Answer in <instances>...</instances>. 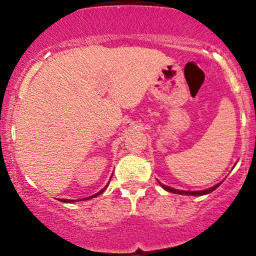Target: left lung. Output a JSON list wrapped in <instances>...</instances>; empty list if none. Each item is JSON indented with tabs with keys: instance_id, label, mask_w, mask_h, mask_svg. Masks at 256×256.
<instances>
[{
	"instance_id": "left-lung-1",
	"label": "left lung",
	"mask_w": 256,
	"mask_h": 256,
	"mask_svg": "<svg viewBox=\"0 0 256 256\" xmlns=\"http://www.w3.org/2000/svg\"><path fill=\"white\" fill-rule=\"evenodd\" d=\"M220 184H222V183L214 185V186L210 188V189H207V190H202V192H184V190L173 189V188H170V186H167V185H162V184H161V186H162L165 190H167V192H173V194H180V195H195V196H201V195H206V194L212 192L213 190H216V188H218Z\"/></svg>"
}]
</instances>
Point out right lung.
Instances as JSON below:
<instances>
[{
  "label": "right lung",
  "instance_id": "1",
  "mask_svg": "<svg viewBox=\"0 0 256 256\" xmlns=\"http://www.w3.org/2000/svg\"><path fill=\"white\" fill-rule=\"evenodd\" d=\"M104 190H101V192H98V194H95V195H92V196H90V198H85L84 200H90V198H96V196H98V195H101L102 192H104ZM61 201L62 202H74V200H64V198H60Z\"/></svg>",
  "mask_w": 256,
  "mask_h": 256
}]
</instances>
